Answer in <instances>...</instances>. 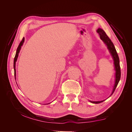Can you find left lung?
<instances>
[{"mask_svg":"<svg viewBox=\"0 0 132 132\" xmlns=\"http://www.w3.org/2000/svg\"><path fill=\"white\" fill-rule=\"evenodd\" d=\"M97 32L99 34L101 40L105 43V45L107 46L108 50H109L110 52L112 57V58L114 61V69L116 70L115 73V82L113 86V91L112 92V94L111 96L114 93V91L116 88V87L118 85V84L121 78V68H120V65H119V59L118 57V55L117 53V51L116 50L115 47L114 46L113 43L111 41L110 38L107 36V35L105 33V32L101 29H98L97 30ZM104 100L101 101H90L91 103H100L102 102Z\"/></svg>","mask_w":132,"mask_h":132,"instance_id":"1","label":"left lung"}]
</instances>
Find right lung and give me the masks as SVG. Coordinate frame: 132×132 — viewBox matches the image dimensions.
Returning a JSON list of instances; mask_svg holds the SVG:
<instances>
[{
  "label": "right lung",
  "instance_id": "obj_1",
  "mask_svg": "<svg viewBox=\"0 0 132 132\" xmlns=\"http://www.w3.org/2000/svg\"><path fill=\"white\" fill-rule=\"evenodd\" d=\"M23 42H24V38H23L22 41L20 43L18 47L17 50H16V54H15V56L14 58V75H15V79H16V69H15V64H16V62L17 61V59L18 57V55H19V53L20 52V51L21 50V46H22Z\"/></svg>",
  "mask_w": 132,
  "mask_h": 132
}]
</instances>
